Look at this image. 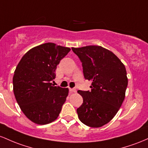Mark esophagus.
<instances>
[{
  "label": "esophagus",
  "mask_w": 148,
  "mask_h": 148,
  "mask_svg": "<svg viewBox=\"0 0 148 148\" xmlns=\"http://www.w3.org/2000/svg\"><path fill=\"white\" fill-rule=\"evenodd\" d=\"M69 90H70V92H74V93L76 92V89H74V88H73V89H71V88H70Z\"/></svg>",
  "instance_id": "esophagus-1"
}]
</instances>
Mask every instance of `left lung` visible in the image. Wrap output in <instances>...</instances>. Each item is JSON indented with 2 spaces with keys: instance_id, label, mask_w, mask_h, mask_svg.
<instances>
[{
  "instance_id": "left-lung-1",
  "label": "left lung",
  "mask_w": 148,
  "mask_h": 148,
  "mask_svg": "<svg viewBox=\"0 0 148 148\" xmlns=\"http://www.w3.org/2000/svg\"><path fill=\"white\" fill-rule=\"evenodd\" d=\"M72 50L82 61L84 78L92 82L90 92L77 91L83 99L77 109L79 119L88 127H101L115 116L124 100L126 68L113 52L101 46L72 47Z\"/></svg>"
}]
</instances>
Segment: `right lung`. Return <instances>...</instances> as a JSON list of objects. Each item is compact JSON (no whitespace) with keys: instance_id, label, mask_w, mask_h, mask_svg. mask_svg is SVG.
I'll return each mask as SVG.
<instances>
[{"instance_id":"right-lung-1","label":"right lung","mask_w":148,"mask_h":148,"mask_svg":"<svg viewBox=\"0 0 148 148\" xmlns=\"http://www.w3.org/2000/svg\"><path fill=\"white\" fill-rule=\"evenodd\" d=\"M69 47L47 42L33 47L21 59L13 76V92L21 111L35 124H47L59 117L68 88L54 87L60 61Z\"/></svg>"}]
</instances>
